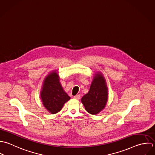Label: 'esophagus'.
Returning <instances> with one entry per match:
<instances>
[{
    "label": "esophagus",
    "instance_id": "34e87169",
    "mask_svg": "<svg viewBox=\"0 0 155 155\" xmlns=\"http://www.w3.org/2000/svg\"><path fill=\"white\" fill-rule=\"evenodd\" d=\"M74 97L75 99H80V97H81V95H80V94H77V95L74 96Z\"/></svg>",
    "mask_w": 155,
    "mask_h": 155
}]
</instances>
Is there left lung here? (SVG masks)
I'll return each instance as SVG.
<instances>
[{"label":"left lung","instance_id":"obj_1","mask_svg":"<svg viewBox=\"0 0 155 155\" xmlns=\"http://www.w3.org/2000/svg\"><path fill=\"white\" fill-rule=\"evenodd\" d=\"M107 100L108 89L105 78L101 72H97L89 92L81 98V102L89 113L97 114L105 108Z\"/></svg>","mask_w":155,"mask_h":155}]
</instances>
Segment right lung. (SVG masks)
<instances>
[{"label":"right lung","mask_w":155,"mask_h":155,"mask_svg":"<svg viewBox=\"0 0 155 155\" xmlns=\"http://www.w3.org/2000/svg\"><path fill=\"white\" fill-rule=\"evenodd\" d=\"M40 96L44 107L53 114L60 111L64 104L71 99L63 91L56 71L44 79Z\"/></svg>","instance_id":"obj_1"}]
</instances>
